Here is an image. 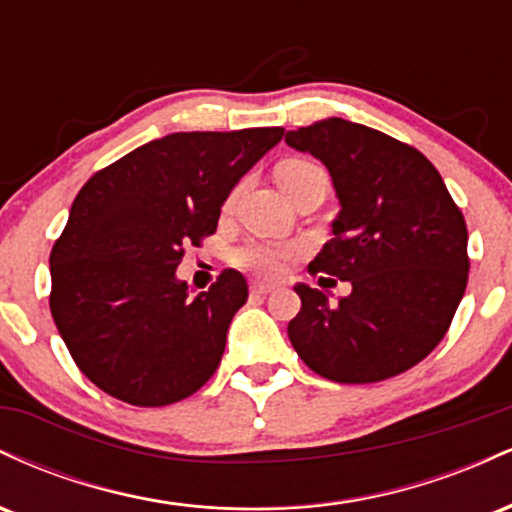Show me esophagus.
Segmentation results:
<instances>
[{
  "mask_svg": "<svg viewBox=\"0 0 512 512\" xmlns=\"http://www.w3.org/2000/svg\"><path fill=\"white\" fill-rule=\"evenodd\" d=\"M250 291L257 293V296H267V293L274 291V284H264V281H252Z\"/></svg>",
  "mask_w": 512,
  "mask_h": 512,
  "instance_id": "1",
  "label": "esophagus"
}]
</instances>
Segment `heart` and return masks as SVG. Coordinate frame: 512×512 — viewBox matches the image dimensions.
Masks as SVG:
<instances>
[{
	"label": "heart",
	"mask_w": 512,
	"mask_h": 512,
	"mask_svg": "<svg viewBox=\"0 0 512 512\" xmlns=\"http://www.w3.org/2000/svg\"><path fill=\"white\" fill-rule=\"evenodd\" d=\"M315 173H322V168H317L315 163L303 161V158H289V161H284L276 168V182H279V187H289ZM293 255H296V248H293V245L250 240V243L233 250L231 260L236 267L248 269L252 274L276 276L286 264H289V260H293Z\"/></svg>",
	"instance_id": "obj_1"
}]
</instances>
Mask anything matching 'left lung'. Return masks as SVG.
<instances>
[{"instance_id": "8db88e82", "label": "left lung", "mask_w": 512, "mask_h": 512, "mask_svg": "<svg viewBox=\"0 0 512 512\" xmlns=\"http://www.w3.org/2000/svg\"><path fill=\"white\" fill-rule=\"evenodd\" d=\"M286 144L330 170L339 211L310 272L351 281L330 305L296 284L301 313L289 339L334 383H380L431 354L467 289V223L433 163L366 125L327 117L286 132Z\"/></svg>"}]
</instances>
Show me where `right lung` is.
Instances as JSON below:
<instances>
[{
    "label": "right lung",
    "instance_id": "1",
    "mask_svg": "<svg viewBox=\"0 0 512 512\" xmlns=\"http://www.w3.org/2000/svg\"><path fill=\"white\" fill-rule=\"evenodd\" d=\"M281 137V127L175 132L81 187L50 252V310L93 385L134 407H166L214 375L248 284L223 269L192 298L175 269L185 248L216 231L226 197Z\"/></svg>",
    "mask_w": 512,
    "mask_h": 512
}]
</instances>
